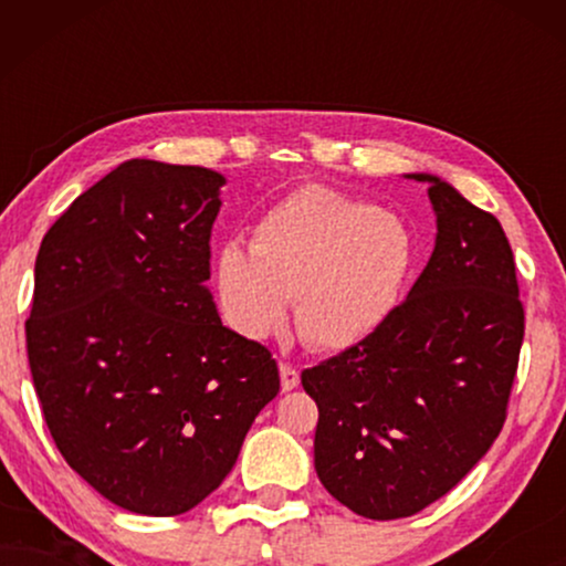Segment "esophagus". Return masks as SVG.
<instances>
[{"label": "esophagus", "instance_id": "1", "mask_svg": "<svg viewBox=\"0 0 566 566\" xmlns=\"http://www.w3.org/2000/svg\"><path fill=\"white\" fill-rule=\"evenodd\" d=\"M298 384H301L298 368H293L291 363H281V386H283V391H291V389H296Z\"/></svg>", "mask_w": 566, "mask_h": 566}]
</instances>
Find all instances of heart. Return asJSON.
Here are the masks:
<instances>
[{
	"label": "heart",
	"instance_id": "1",
	"mask_svg": "<svg viewBox=\"0 0 566 566\" xmlns=\"http://www.w3.org/2000/svg\"><path fill=\"white\" fill-rule=\"evenodd\" d=\"M412 268V234L394 213L327 185L275 203L252 231L250 252L229 242L216 258L223 316L262 339L285 324L316 350L366 339L397 304Z\"/></svg>",
	"mask_w": 566,
	"mask_h": 566
}]
</instances>
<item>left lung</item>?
<instances>
[{"mask_svg": "<svg viewBox=\"0 0 566 566\" xmlns=\"http://www.w3.org/2000/svg\"><path fill=\"white\" fill-rule=\"evenodd\" d=\"M436 250L407 298L363 339L301 374L319 407L314 467L370 521L420 513L497 440L525 312L500 221L432 175Z\"/></svg>", "mask_w": 566, "mask_h": 566, "instance_id": "8db88e82", "label": "left lung"}]
</instances>
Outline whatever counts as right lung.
I'll list each match as a JSON object with an SVG mask.
<instances>
[{
    "label": "right lung",
    "mask_w": 566,
    "mask_h": 566,
    "mask_svg": "<svg viewBox=\"0 0 566 566\" xmlns=\"http://www.w3.org/2000/svg\"><path fill=\"white\" fill-rule=\"evenodd\" d=\"M223 177L130 159L82 192L35 258L28 360L69 467L138 515L188 513L281 391L265 345L221 324L206 281Z\"/></svg>",
    "instance_id": "obj_1"
}]
</instances>
